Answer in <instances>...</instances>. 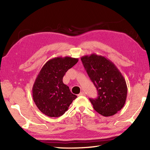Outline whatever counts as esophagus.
<instances>
[{"label": "esophagus", "mask_w": 150, "mask_h": 150, "mask_svg": "<svg viewBox=\"0 0 150 150\" xmlns=\"http://www.w3.org/2000/svg\"><path fill=\"white\" fill-rule=\"evenodd\" d=\"M86 94L84 91H81L80 93L79 94V96H85Z\"/></svg>", "instance_id": "obj_1"}]
</instances>
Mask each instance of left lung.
Segmentation results:
<instances>
[{"label": "left lung", "instance_id": "left-lung-1", "mask_svg": "<svg viewBox=\"0 0 150 150\" xmlns=\"http://www.w3.org/2000/svg\"><path fill=\"white\" fill-rule=\"evenodd\" d=\"M84 68L98 92L96 98H90L94 110L101 115L110 117L125 104L127 85L122 73L106 57L96 54L81 57Z\"/></svg>", "mask_w": 150, "mask_h": 150}]
</instances>
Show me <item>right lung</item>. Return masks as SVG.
Returning <instances> with one entry per match:
<instances>
[{
    "mask_svg": "<svg viewBox=\"0 0 150 150\" xmlns=\"http://www.w3.org/2000/svg\"><path fill=\"white\" fill-rule=\"evenodd\" d=\"M78 61V59L70 57H55L41 68L33 86L32 94L36 106L44 115L51 117L62 115L77 98L63 83L62 79Z\"/></svg>",
    "mask_w": 150,
    "mask_h": 150,
    "instance_id": "obj_1",
    "label": "right lung"
}]
</instances>
